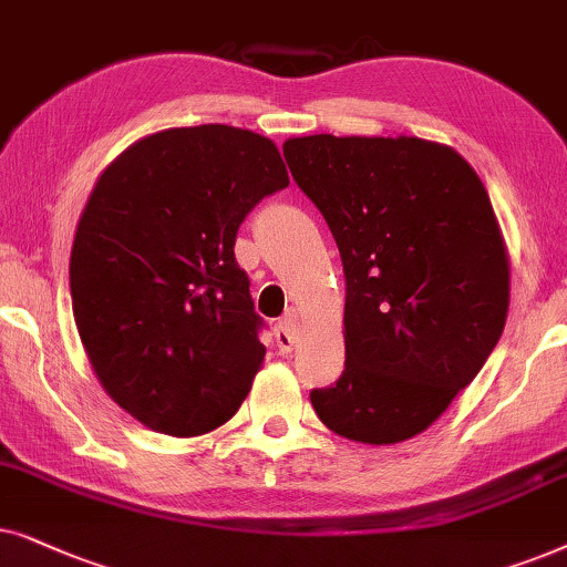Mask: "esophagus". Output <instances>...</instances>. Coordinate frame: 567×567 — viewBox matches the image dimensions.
Here are the masks:
<instances>
[{
  "label": "esophagus",
  "instance_id": "esophagus-1",
  "mask_svg": "<svg viewBox=\"0 0 567 567\" xmlns=\"http://www.w3.org/2000/svg\"><path fill=\"white\" fill-rule=\"evenodd\" d=\"M275 337H277V347L279 352L282 354H290L292 350H296L298 344V331H296V321L292 319H282L277 323L275 329Z\"/></svg>",
  "mask_w": 567,
  "mask_h": 567
}]
</instances>
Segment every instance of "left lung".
Listing matches in <instances>:
<instances>
[{"mask_svg":"<svg viewBox=\"0 0 567 567\" xmlns=\"http://www.w3.org/2000/svg\"><path fill=\"white\" fill-rule=\"evenodd\" d=\"M342 256L344 373L313 389L331 433L389 446L470 386L508 319V246L456 150L420 137L311 134L282 145Z\"/></svg>","mask_w":567,"mask_h":567,"instance_id":"1","label":"left lung"}]
</instances>
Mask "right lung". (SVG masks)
<instances>
[{"label": "right lung", "instance_id": "obj_1", "mask_svg": "<svg viewBox=\"0 0 567 567\" xmlns=\"http://www.w3.org/2000/svg\"><path fill=\"white\" fill-rule=\"evenodd\" d=\"M290 184L279 150L225 124L147 134L105 165L70 256L72 311L105 394L155 433L225 425L261 371L236 233Z\"/></svg>", "mask_w": 567, "mask_h": 567}]
</instances>
